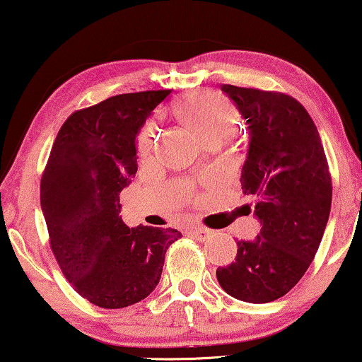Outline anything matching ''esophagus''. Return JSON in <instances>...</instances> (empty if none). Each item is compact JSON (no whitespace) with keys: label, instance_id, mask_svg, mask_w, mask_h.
<instances>
[{"label":"esophagus","instance_id":"obj_1","mask_svg":"<svg viewBox=\"0 0 362 362\" xmlns=\"http://www.w3.org/2000/svg\"><path fill=\"white\" fill-rule=\"evenodd\" d=\"M191 234L196 237L197 240H206V239H209V235L212 234V230H209V229H206V227H201V226H196V227H192L191 229Z\"/></svg>","mask_w":362,"mask_h":362}]
</instances>
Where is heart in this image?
Listing matches in <instances>:
<instances>
[{
  "mask_svg": "<svg viewBox=\"0 0 362 362\" xmlns=\"http://www.w3.org/2000/svg\"><path fill=\"white\" fill-rule=\"evenodd\" d=\"M176 117L199 138L202 143L224 140L237 128L239 115L226 97L212 92H199L176 105ZM155 145V127L148 123L136 138L140 156H148Z\"/></svg>",
  "mask_w": 362,
  "mask_h": 362,
  "instance_id": "heart-1",
  "label": "heart"
}]
</instances>
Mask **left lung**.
I'll list each match as a JSON object with an SVG mask.
<instances>
[{"instance_id": "left-lung-1", "label": "left lung", "mask_w": 362, "mask_h": 362, "mask_svg": "<svg viewBox=\"0 0 362 362\" xmlns=\"http://www.w3.org/2000/svg\"><path fill=\"white\" fill-rule=\"evenodd\" d=\"M245 117L249 151L240 185L255 197V240L216 272L222 290L247 303L288 293L308 270L328 224L333 185L323 143L306 108L284 92L222 83Z\"/></svg>"}]
</instances>
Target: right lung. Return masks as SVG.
Listing matches in <instances>:
<instances>
[{
	"mask_svg": "<svg viewBox=\"0 0 362 362\" xmlns=\"http://www.w3.org/2000/svg\"><path fill=\"white\" fill-rule=\"evenodd\" d=\"M173 90L120 93L69 115L41 177L49 244L82 298L115 310L145 300L160 281L176 229L120 217V192L136 175V133Z\"/></svg>",
	"mask_w": 362,
	"mask_h": 362,
	"instance_id": "add662e5",
	"label": "right lung"
}]
</instances>
